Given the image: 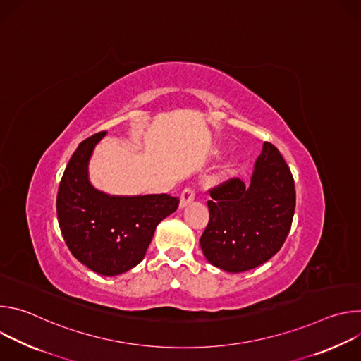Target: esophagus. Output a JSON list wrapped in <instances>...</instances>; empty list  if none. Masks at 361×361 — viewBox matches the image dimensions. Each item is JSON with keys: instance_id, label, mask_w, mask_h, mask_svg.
<instances>
[{"instance_id": "34e87169", "label": "esophagus", "mask_w": 361, "mask_h": 361, "mask_svg": "<svg viewBox=\"0 0 361 361\" xmlns=\"http://www.w3.org/2000/svg\"><path fill=\"white\" fill-rule=\"evenodd\" d=\"M192 200H194V190L190 187L184 188L181 192V197H180V207L181 209L187 207L190 202H192Z\"/></svg>"}]
</instances>
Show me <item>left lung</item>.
I'll use <instances>...</instances> for the list:
<instances>
[{
    "instance_id": "obj_1",
    "label": "left lung",
    "mask_w": 361,
    "mask_h": 361,
    "mask_svg": "<svg viewBox=\"0 0 361 361\" xmlns=\"http://www.w3.org/2000/svg\"><path fill=\"white\" fill-rule=\"evenodd\" d=\"M210 221L200 245L209 263L243 273L270 260L286 241L295 209L291 171L279 149L264 142L250 183L231 178L210 190Z\"/></svg>"
}]
</instances>
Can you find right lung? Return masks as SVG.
I'll use <instances>...</instances> for the list:
<instances>
[{
  "label": "right lung",
  "mask_w": 361,
  "mask_h": 361,
  "mask_svg": "<svg viewBox=\"0 0 361 361\" xmlns=\"http://www.w3.org/2000/svg\"><path fill=\"white\" fill-rule=\"evenodd\" d=\"M106 134L88 137L74 151L60 183L57 217L80 263L101 276H118L144 259L156 227L178 209L180 200L169 194L110 195L95 188L88 163Z\"/></svg>",
  "instance_id": "right-lung-1"
}]
</instances>
